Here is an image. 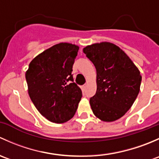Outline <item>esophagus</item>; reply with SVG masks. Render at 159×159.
Listing matches in <instances>:
<instances>
[{"instance_id": "34e87169", "label": "esophagus", "mask_w": 159, "mask_h": 159, "mask_svg": "<svg viewBox=\"0 0 159 159\" xmlns=\"http://www.w3.org/2000/svg\"><path fill=\"white\" fill-rule=\"evenodd\" d=\"M86 86H87V85H86V84L83 85V90H86Z\"/></svg>"}]
</instances>
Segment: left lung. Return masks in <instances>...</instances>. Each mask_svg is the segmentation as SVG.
<instances>
[{
    "label": "left lung",
    "mask_w": 159,
    "mask_h": 159,
    "mask_svg": "<svg viewBox=\"0 0 159 159\" xmlns=\"http://www.w3.org/2000/svg\"><path fill=\"white\" fill-rule=\"evenodd\" d=\"M83 53L96 70L97 89L89 99L93 113L104 122L117 120L130 109L139 93V70L113 43L92 44L83 49Z\"/></svg>",
    "instance_id": "1"
}]
</instances>
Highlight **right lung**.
<instances>
[{"label": "right lung", "mask_w": 159, "mask_h": 159, "mask_svg": "<svg viewBox=\"0 0 159 159\" xmlns=\"http://www.w3.org/2000/svg\"><path fill=\"white\" fill-rule=\"evenodd\" d=\"M79 47L60 43L35 57L26 72L31 101L42 116L55 123L73 117L82 98L72 71Z\"/></svg>", "instance_id": "add662e5"}]
</instances>
